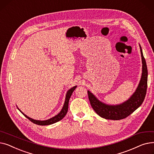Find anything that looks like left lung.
Instances as JSON below:
<instances>
[{"mask_svg": "<svg viewBox=\"0 0 154 154\" xmlns=\"http://www.w3.org/2000/svg\"><path fill=\"white\" fill-rule=\"evenodd\" d=\"M140 48L142 61V77L136 91L130 99L120 105L109 106L100 102L90 91H87L88 99H89L92 107L101 117L116 120L125 119L132 114L143 103L147 92L148 72L146 62L143 57L140 45Z\"/></svg>", "mask_w": 154, "mask_h": 154, "instance_id": "8db88e82", "label": "left lung"}]
</instances>
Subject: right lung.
Instances as JSON below:
<instances>
[{
    "mask_svg": "<svg viewBox=\"0 0 154 154\" xmlns=\"http://www.w3.org/2000/svg\"><path fill=\"white\" fill-rule=\"evenodd\" d=\"M76 87H77V86H75V87H72V88H70V90L68 91V92L67 93V95H66V100H65V103H64V105H63L62 109L61 110L60 113H59V114H57V116H55V117H52L50 119H48V120H43V121L34 120V119H32L27 117L26 115L23 114V113L19 109V110L22 113V114L24 115V116H26V117H27L29 120H30L31 122H33L34 124H35L39 125H51V124H54L57 122H59V120H62L65 116H66L67 112V110H68L69 99L70 98V97H71L73 92L74 91V90L75 89Z\"/></svg>",
    "mask_w": 154,
    "mask_h": 154,
    "instance_id": "right-lung-1",
    "label": "right lung"
}]
</instances>
